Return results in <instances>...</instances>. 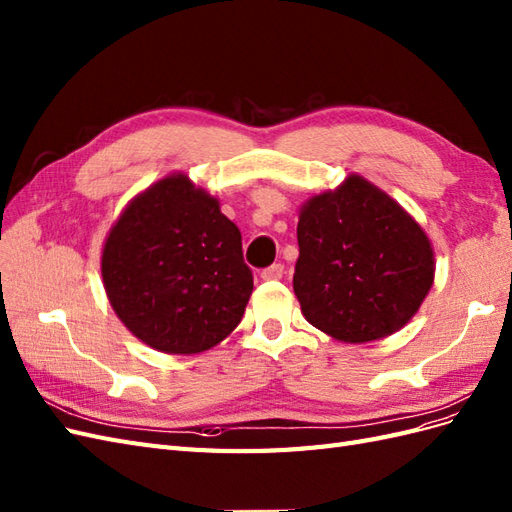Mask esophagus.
Masks as SVG:
<instances>
[{
	"instance_id": "1",
	"label": "esophagus",
	"mask_w": 512,
	"mask_h": 512,
	"mask_svg": "<svg viewBox=\"0 0 512 512\" xmlns=\"http://www.w3.org/2000/svg\"><path fill=\"white\" fill-rule=\"evenodd\" d=\"M283 274H285V266L283 264H272V266L261 270V279H264V281H276V279H281Z\"/></svg>"
}]
</instances>
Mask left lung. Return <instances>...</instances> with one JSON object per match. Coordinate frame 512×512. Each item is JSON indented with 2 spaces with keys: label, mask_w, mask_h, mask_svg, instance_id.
Instances as JSON below:
<instances>
[{
  "label": "left lung",
  "mask_w": 512,
  "mask_h": 512,
  "mask_svg": "<svg viewBox=\"0 0 512 512\" xmlns=\"http://www.w3.org/2000/svg\"><path fill=\"white\" fill-rule=\"evenodd\" d=\"M294 291L309 324L345 343L403 328L433 285L427 233L360 175L302 206Z\"/></svg>",
  "instance_id": "left-lung-1"
}]
</instances>
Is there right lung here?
<instances>
[{
	"instance_id": "obj_1",
	"label": "right lung",
	"mask_w": 512,
	"mask_h": 512,
	"mask_svg": "<svg viewBox=\"0 0 512 512\" xmlns=\"http://www.w3.org/2000/svg\"><path fill=\"white\" fill-rule=\"evenodd\" d=\"M102 281L137 339L182 356L221 343L253 291L240 229L186 175L130 201L102 248Z\"/></svg>"
}]
</instances>
